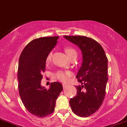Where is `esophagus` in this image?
Here are the masks:
<instances>
[{"instance_id":"esophagus-1","label":"esophagus","mask_w":127,"mask_h":127,"mask_svg":"<svg viewBox=\"0 0 127 127\" xmlns=\"http://www.w3.org/2000/svg\"><path fill=\"white\" fill-rule=\"evenodd\" d=\"M63 88L64 89H65L67 87V84H65V83H63Z\"/></svg>"}]
</instances>
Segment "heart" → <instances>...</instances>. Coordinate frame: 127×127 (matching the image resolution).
<instances>
[{"instance_id": "1", "label": "heart", "mask_w": 127, "mask_h": 127, "mask_svg": "<svg viewBox=\"0 0 127 127\" xmlns=\"http://www.w3.org/2000/svg\"><path fill=\"white\" fill-rule=\"evenodd\" d=\"M64 50L67 55L69 56V58H71L73 55H76V51L74 48H72V47H65ZM51 58L52 53L50 52L47 55V57H46V61H47V62H50L51 60ZM71 75H72V73L69 71H60L56 74V77L58 80H60L62 82H68L69 77L71 76Z\"/></svg>"}]
</instances>
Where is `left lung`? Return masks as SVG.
Instances as JSON below:
<instances>
[{
	"mask_svg": "<svg viewBox=\"0 0 127 127\" xmlns=\"http://www.w3.org/2000/svg\"><path fill=\"white\" fill-rule=\"evenodd\" d=\"M81 49L83 62L76 75L82 83L75 86L76 96L69 104L72 112L80 117H88L96 112L105 98L108 77V60L105 51L94 39L84 36H64Z\"/></svg>",
	"mask_w": 127,
	"mask_h": 127,
	"instance_id": "left-lung-1",
	"label": "left lung"
}]
</instances>
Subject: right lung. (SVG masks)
Returning a JSON list of instances; mask_svg holds the SVG:
<instances>
[{"instance_id":"obj_1","label":"right lung","mask_w":127,"mask_h":127,"mask_svg":"<svg viewBox=\"0 0 127 127\" xmlns=\"http://www.w3.org/2000/svg\"><path fill=\"white\" fill-rule=\"evenodd\" d=\"M58 38L49 36L32 40L25 47L19 58V95L26 109L39 118L53 113L56 99L63 90L59 82L51 83L49 89L41 85L42 73L46 70V57L56 45Z\"/></svg>"}]
</instances>
